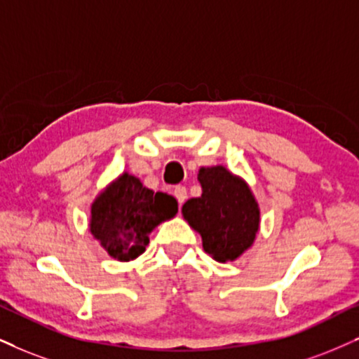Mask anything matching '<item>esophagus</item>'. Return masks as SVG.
Segmentation results:
<instances>
[{
    "mask_svg": "<svg viewBox=\"0 0 359 359\" xmlns=\"http://www.w3.org/2000/svg\"><path fill=\"white\" fill-rule=\"evenodd\" d=\"M172 193H175V198H176V200H178L180 205H183L184 200H187V188H184V187H176L175 191H172Z\"/></svg>",
    "mask_w": 359,
    "mask_h": 359,
    "instance_id": "esophagus-1",
    "label": "esophagus"
}]
</instances>
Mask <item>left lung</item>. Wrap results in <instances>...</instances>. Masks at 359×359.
I'll return each mask as SVG.
<instances>
[{"label":"left lung","instance_id":"8db88e82","mask_svg":"<svg viewBox=\"0 0 359 359\" xmlns=\"http://www.w3.org/2000/svg\"><path fill=\"white\" fill-rule=\"evenodd\" d=\"M201 196L183 205V216L201 234L203 250L219 263L234 261L255 243L259 208L246 181L224 166L200 168Z\"/></svg>","mask_w":359,"mask_h":359}]
</instances>
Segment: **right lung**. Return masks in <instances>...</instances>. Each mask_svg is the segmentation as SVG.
Returning <instances> with one entry per match:
<instances>
[{
	"label": "right lung",
	"instance_id": "add662e5",
	"mask_svg": "<svg viewBox=\"0 0 359 359\" xmlns=\"http://www.w3.org/2000/svg\"><path fill=\"white\" fill-rule=\"evenodd\" d=\"M176 213L171 194L154 193L123 172L91 205L90 231L111 258L131 261L144 253L149 233Z\"/></svg>",
	"mask_w": 359,
	"mask_h": 359
}]
</instances>
